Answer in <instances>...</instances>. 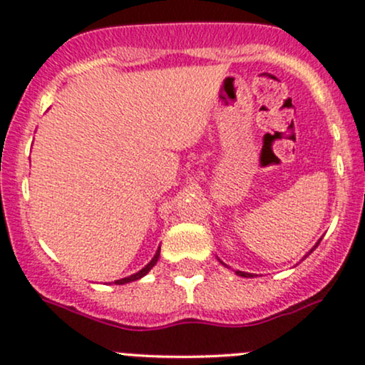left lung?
Instances as JSON below:
<instances>
[{
    "instance_id": "8db88e82",
    "label": "left lung",
    "mask_w": 365,
    "mask_h": 365,
    "mask_svg": "<svg viewBox=\"0 0 365 365\" xmlns=\"http://www.w3.org/2000/svg\"><path fill=\"white\" fill-rule=\"evenodd\" d=\"M319 244H320V242H319ZM319 244H317V245H319ZM317 245H315V247H317ZM315 247H313V249H315ZM313 249H312V250H313ZM237 275H238V277H245V278L252 277V275H250V273H245V272H237Z\"/></svg>"
}]
</instances>
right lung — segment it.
Listing matches in <instances>:
<instances>
[{"label":"right lung","instance_id":"obj_1","mask_svg":"<svg viewBox=\"0 0 365 365\" xmlns=\"http://www.w3.org/2000/svg\"><path fill=\"white\" fill-rule=\"evenodd\" d=\"M158 257H160V249L156 250V254H155V257H153V259L148 262L146 266H144L143 269H140V272H137V273H134V275H130V277H125V278H121V280H116L115 284L116 285H123V284H128V282H134V280H139V278H143L144 275H146L148 272H150V269L153 268V266L156 264V261H158Z\"/></svg>","mask_w":365,"mask_h":365}]
</instances>
